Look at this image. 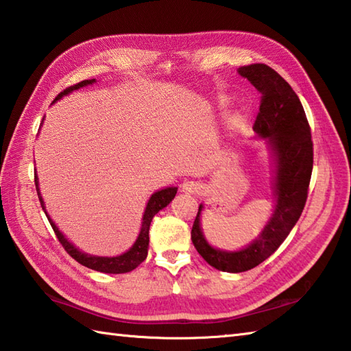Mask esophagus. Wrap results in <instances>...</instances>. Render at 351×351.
<instances>
[{
	"mask_svg": "<svg viewBox=\"0 0 351 351\" xmlns=\"http://www.w3.org/2000/svg\"><path fill=\"white\" fill-rule=\"evenodd\" d=\"M182 191L188 192V194H198L199 192V184L197 182H184L182 184Z\"/></svg>",
	"mask_w": 351,
	"mask_h": 351,
	"instance_id": "1",
	"label": "esophagus"
}]
</instances>
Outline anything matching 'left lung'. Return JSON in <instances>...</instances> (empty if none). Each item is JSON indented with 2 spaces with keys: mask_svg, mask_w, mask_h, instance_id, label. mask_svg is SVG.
I'll return each instance as SVG.
<instances>
[{
  "mask_svg": "<svg viewBox=\"0 0 351 351\" xmlns=\"http://www.w3.org/2000/svg\"><path fill=\"white\" fill-rule=\"evenodd\" d=\"M238 73L262 94L253 130L263 138L274 157V213L252 244L238 252L213 248L199 226L203 204L192 226L191 239L210 267L226 273H244L259 265L280 247L304 209L313 167L311 127L297 94L285 78L263 63L242 66Z\"/></svg>",
  "mask_w": 351,
  "mask_h": 351,
  "instance_id": "left-lung-1",
  "label": "left lung"
}]
</instances>
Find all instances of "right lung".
I'll return each mask as SVG.
<instances>
[{"instance_id":"add662e5","label":"right lung","mask_w":351,"mask_h":351,"mask_svg":"<svg viewBox=\"0 0 351 351\" xmlns=\"http://www.w3.org/2000/svg\"><path fill=\"white\" fill-rule=\"evenodd\" d=\"M95 83V78H92V80H83L80 83H77L74 86H69L63 92H60L59 95L56 97L54 101L57 99H60L62 97L68 95L69 92L77 90L83 88V86H88ZM34 184H36V191H38V197H39V202L42 209H44L45 215L49 221V224H51L53 230L57 236V239H59L60 244L63 245V248L66 250V253L75 259L78 263H82L83 267H88L90 269H95L99 271V273H107V274H123V273H128V271L134 269L138 265H141L142 262L147 259V254H148V242H149V224H152V219L156 215L157 212L162 210L163 207H167L171 202H173V198L177 194V188L176 186H171V188H165V189H160L154 192V194L149 197L147 207H145V212H144V217H142V226H141V232L138 239H136L134 244L132 245V248L128 250V252L119 254V256H113V257H104V256H92V254H86L80 250L75 248L71 242L63 236V233L57 228V226L54 224V221L49 218V215L45 210V203L44 199H42L40 195V191H39V178L38 176L34 174Z\"/></svg>"}]
</instances>
